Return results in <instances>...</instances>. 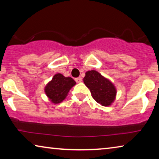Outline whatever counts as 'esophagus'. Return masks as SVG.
Segmentation results:
<instances>
[{"instance_id":"34e87169","label":"esophagus","mask_w":159,"mask_h":159,"mask_svg":"<svg viewBox=\"0 0 159 159\" xmlns=\"http://www.w3.org/2000/svg\"><path fill=\"white\" fill-rule=\"evenodd\" d=\"M75 80H76V83H80V82L82 81V79L80 77L76 78V79H75Z\"/></svg>"}]
</instances>
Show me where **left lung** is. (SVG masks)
Masks as SVG:
<instances>
[{
    "label": "left lung",
    "mask_w": 159,
    "mask_h": 159,
    "mask_svg": "<svg viewBox=\"0 0 159 159\" xmlns=\"http://www.w3.org/2000/svg\"><path fill=\"white\" fill-rule=\"evenodd\" d=\"M83 82L89 88L92 97L98 103L108 107L114 101L116 95L115 86L98 71L91 70L86 72Z\"/></svg>",
    "instance_id": "obj_1"
}]
</instances>
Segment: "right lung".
<instances>
[{
	"label": "right lung",
	"instance_id": "right-lung-1",
	"mask_svg": "<svg viewBox=\"0 0 159 159\" xmlns=\"http://www.w3.org/2000/svg\"><path fill=\"white\" fill-rule=\"evenodd\" d=\"M76 82L71 77H64L62 74H57L45 88V92L50 101L55 104L62 102Z\"/></svg>",
	"mask_w": 159,
	"mask_h": 159
}]
</instances>
